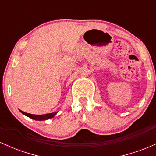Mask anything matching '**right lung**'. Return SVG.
<instances>
[{
	"instance_id": "1",
	"label": "right lung",
	"mask_w": 156,
	"mask_h": 156,
	"mask_svg": "<svg viewBox=\"0 0 156 156\" xmlns=\"http://www.w3.org/2000/svg\"><path fill=\"white\" fill-rule=\"evenodd\" d=\"M20 111V112L22 113L23 114L27 116V117L31 118V119H35V120H39V121H42V120H46V119H51V118H53L55 114L58 113L57 112H53V113H50V114H42V115H35V114H28V113L24 112L23 111Z\"/></svg>"
}]
</instances>
